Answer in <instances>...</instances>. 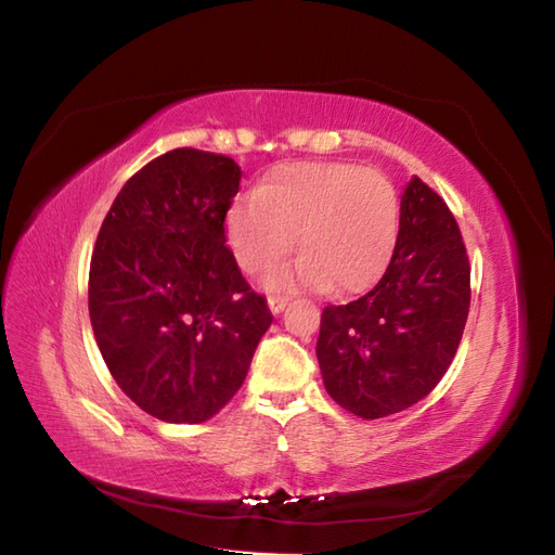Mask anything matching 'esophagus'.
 Instances as JSON below:
<instances>
[{
    "instance_id": "obj_1",
    "label": "esophagus",
    "mask_w": 555,
    "mask_h": 555,
    "mask_svg": "<svg viewBox=\"0 0 555 555\" xmlns=\"http://www.w3.org/2000/svg\"><path fill=\"white\" fill-rule=\"evenodd\" d=\"M288 295H272L270 299H267V304H270V309H272V313H281L283 309H285V304H288Z\"/></svg>"
}]
</instances>
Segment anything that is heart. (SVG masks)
<instances>
[{"label": "heart", "instance_id": "b5f03b06", "mask_svg": "<svg viewBox=\"0 0 555 555\" xmlns=\"http://www.w3.org/2000/svg\"><path fill=\"white\" fill-rule=\"evenodd\" d=\"M401 230L399 193L385 175L354 164L274 168L225 214V237L246 274H264L304 256L272 279L274 288L362 293L383 276Z\"/></svg>", "mask_w": 555, "mask_h": 555}]
</instances>
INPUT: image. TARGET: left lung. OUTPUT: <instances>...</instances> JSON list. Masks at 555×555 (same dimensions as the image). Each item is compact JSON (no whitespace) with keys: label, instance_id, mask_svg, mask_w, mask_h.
<instances>
[{"label":"left lung","instance_id":"8db88e82","mask_svg":"<svg viewBox=\"0 0 555 555\" xmlns=\"http://www.w3.org/2000/svg\"><path fill=\"white\" fill-rule=\"evenodd\" d=\"M470 309V262L440 195L413 177L385 274L360 299L325 307L315 354L330 397L362 420L401 413L450 369Z\"/></svg>","mask_w":555,"mask_h":555}]
</instances>
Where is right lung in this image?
I'll return each mask as SVG.
<instances>
[{
  "label": "right lung",
  "mask_w": 555,
  "mask_h": 555,
  "mask_svg": "<svg viewBox=\"0 0 555 555\" xmlns=\"http://www.w3.org/2000/svg\"><path fill=\"white\" fill-rule=\"evenodd\" d=\"M240 180L230 156L166 152L121 186L99 230L92 330L124 395L156 420L217 415L274 320L225 244Z\"/></svg>",
  "instance_id": "1"
}]
</instances>
